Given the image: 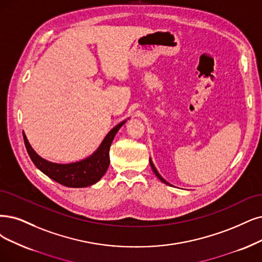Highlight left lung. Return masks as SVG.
<instances>
[{"label":"left lung","instance_id":"8db88e82","mask_svg":"<svg viewBox=\"0 0 262 262\" xmlns=\"http://www.w3.org/2000/svg\"><path fill=\"white\" fill-rule=\"evenodd\" d=\"M150 165H151V168H152V170H153V172L154 173H156V176L162 181V182H164V183H166V185H168V186H171V185H169V183L165 180V179H164L161 175H160V173H159V171H158V169L156 168V166H154V164H153V162L151 161V159H150Z\"/></svg>","mask_w":262,"mask_h":262}]
</instances>
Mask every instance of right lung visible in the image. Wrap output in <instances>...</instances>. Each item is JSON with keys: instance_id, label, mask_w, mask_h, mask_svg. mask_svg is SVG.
I'll use <instances>...</instances> for the list:
<instances>
[{"instance_id": "add662e5", "label": "right lung", "mask_w": 262, "mask_h": 262, "mask_svg": "<svg viewBox=\"0 0 262 262\" xmlns=\"http://www.w3.org/2000/svg\"><path fill=\"white\" fill-rule=\"evenodd\" d=\"M125 123L126 120L114 126V127L106 134V136L100 143L98 149H97L92 156L84 160L68 164L53 163L41 158L33 150L31 144L29 143L24 132L23 134L29 157H30V159L34 163V165L43 173H45L47 177H50L54 181L60 183V185L64 187L85 188L98 182L105 173L106 169H108L110 164L109 151L111 143L115 137L116 133L119 132V129Z\"/></svg>"}]
</instances>
